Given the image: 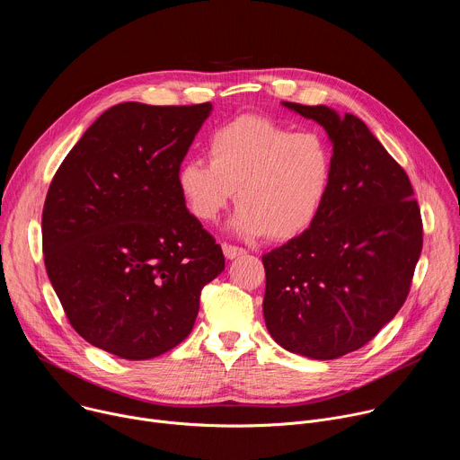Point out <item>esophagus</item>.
<instances>
[{
  "label": "esophagus",
  "mask_w": 460,
  "mask_h": 460,
  "mask_svg": "<svg viewBox=\"0 0 460 460\" xmlns=\"http://www.w3.org/2000/svg\"><path fill=\"white\" fill-rule=\"evenodd\" d=\"M222 249H224V254H226L227 260H233V258H236V256L245 254V249H243V247L231 245V243H222Z\"/></svg>",
  "instance_id": "esophagus-1"
}]
</instances>
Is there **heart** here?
I'll return each mask as SVG.
<instances>
[{"instance_id": "heart-1", "label": "heart", "mask_w": 460, "mask_h": 460, "mask_svg": "<svg viewBox=\"0 0 460 460\" xmlns=\"http://www.w3.org/2000/svg\"><path fill=\"white\" fill-rule=\"evenodd\" d=\"M209 162H181L176 183L189 213L215 222L233 200L240 206L231 229L245 238L268 234L286 242L304 234L320 217L333 185L335 160L316 133H293L273 118L238 116L208 140Z\"/></svg>"}]
</instances>
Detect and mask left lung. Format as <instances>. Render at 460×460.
Listing matches in <instances>:
<instances>
[{"label": "left lung", "instance_id": "obj_1", "mask_svg": "<svg viewBox=\"0 0 460 460\" xmlns=\"http://www.w3.org/2000/svg\"><path fill=\"white\" fill-rule=\"evenodd\" d=\"M333 144V185L316 222L261 256L264 318L284 349L332 360L366 346L408 298L422 218L406 171L353 114L282 102Z\"/></svg>", "mask_w": 460, "mask_h": 460}]
</instances>
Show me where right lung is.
I'll use <instances>...</instances> for the list:
<instances>
[{"label": "right lung", "mask_w": 460, "mask_h": 460, "mask_svg": "<svg viewBox=\"0 0 460 460\" xmlns=\"http://www.w3.org/2000/svg\"><path fill=\"white\" fill-rule=\"evenodd\" d=\"M211 103L107 109L56 171L41 217L49 280L89 344L147 360L192 330L226 260L176 172Z\"/></svg>", "instance_id": "obj_1"}]
</instances>
